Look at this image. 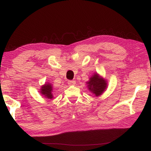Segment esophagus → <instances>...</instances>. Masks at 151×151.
<instances>
[{
	"mask_svg": "<svg viewBox=\"0 0 151 151\" xmlns=\"http://www.w3.org/2000/svg\"><path fill=\"white\" fill-rule=\"evenodd\" d=\"M68 85H76V81H68Z\"/></svg>",
	"mask_w": 151,
	"mask_h": 151,
	"instance_id": "esophagus-1",
	"label": "esophagus"
}]
</instances>
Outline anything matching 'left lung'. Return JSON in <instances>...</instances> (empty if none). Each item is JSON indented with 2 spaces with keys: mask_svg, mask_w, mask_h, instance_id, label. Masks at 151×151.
Instances as JSON below:
<instances>
[{
  "mask_svg": "<svg viewBox=\"0 0 151 151\" xmlns=\"http://www.w3.org/2000/svg\"><path fill=\"white\" fill-rule=\"evenodd\" d=\"M88 89L96 97L101 95L107 88V83L106 80L99 76L97 73H95L89 81L87 82Z\"/></svg>",
  "mask_w": 151,
  "mask_h": 151,
  "instance_id": "obj_1",
  "label": "left lung"
}]
</instances>
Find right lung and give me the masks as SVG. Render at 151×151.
<instances>
[{"label": "right lung", "instance_id": "obj_1", "mask_svg": "<svg viewBox=\"0 0 151 151\" xmlns=\"http://www.w3.org/2000/svg\"><path fill=\"white\" fill-rule=\"evenodd\" d=\"M52 91H53V87L52 85L48 83L43 85L40 89V93H42V95H44L45 98L50 99L53 98Z\"/></svg>", "mask_w": 151, "mask_h": 151}]
</instances>
